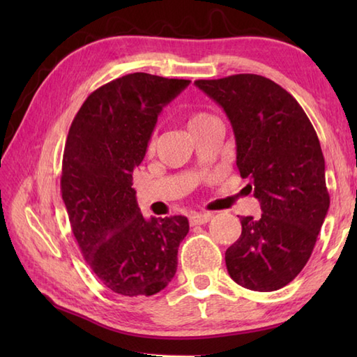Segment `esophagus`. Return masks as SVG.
<instances>
[{"mask_svg":"<svg viewBox=\"0 0 357 357\" xmlns=\"http://www.w3.org/2000/svg\"><path fill=\"white\" fill-rule=\"evenodd\" d=\"M211 219L210 213H195L190 216V224L192 225H202V224H207Z\"/></svg>","mask_w":357,"mask_h":357,"instance_id":"34e87169","label":"esophagus"}]
</instances>
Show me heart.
Returning a JSON list of instances; mask_svg holds the SVG:
<instances>
[{"label":"heart","mask_w":357,"mask_h":357,"mask_svg":"<svg viewBox=\"0 0 357 357\" xmlns=\"http://www.w3.org/2000/svg\"><path fill=\"white\" fill-rule=\"evenodd\" d=\"M213 121H216V118L211 116L207 112H190L187 115V127L190 132H196L199 130V128L206 127L207 124L213 123ZM153 146H155V139L151 138L149 142V149H153Z\"/></svg>","instance_id":"b5f03b06"}]
</instances>
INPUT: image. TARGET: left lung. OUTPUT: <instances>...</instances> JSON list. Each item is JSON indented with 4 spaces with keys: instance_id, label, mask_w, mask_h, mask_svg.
<instances>
[{
    "instance_id": "obj_1",
    "label": "left lung",
    "mask_w": 357,
    "mask_h": 357,
    "mask_svg": "<svg viewBox=\"0 0 357 357\" xmlns=\"http://www.w3.org/2000/svg\"><path fill=\"white\" fill-rule=\"evenodd\" d=\"M195 84L229 116L236 165L262 210L257 219L239 218L242 231L227 248V270L248 290H279L305 267L330 207L319 138L299 102L261 75Z\"/></svg>"
}]
</instances>
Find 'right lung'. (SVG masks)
<instances>
[{"mask_svg":"<svg viewBox=\"0 0 357 357\" xmlns=\"http://www.w3.org/2000/svg\"><path fill=\"white\" fill-rule=\"evenodd\" d=\"M190 84L130 73L87 96L67 135L61 193L84 261L113 293L136 298L169 285L185 216L144 219L132 174L146 156L158 115Z\"/></svg>","mask_w":357,"mask_h":357,"instance_id":"right-lung-1","label":"right lung"}]
</instances>
